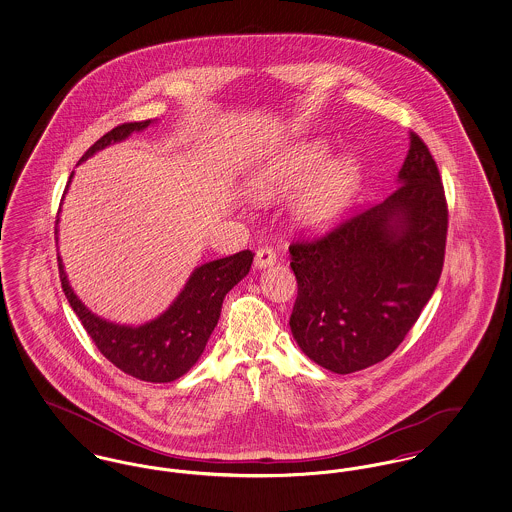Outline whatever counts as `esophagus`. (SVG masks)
I'll return each mask as SVG.
<instances>
[{
    "instance_id": "esophagus-1",
    "label": "esophagus",
    "mask_w": 512,
    "mask_h": 512,
    "mask_svg": "<svg viewBox=\"0 0 512 512\" xmlns=\"http://www.w3.org/2000/svg\"><path fill=\"white\" fill-rule=\"evenodd\" d=\"M276 263V253H274V249H270V247H261V249H257V253H255V268H267L272 267Z\"/></svg>"
}]
</instances>
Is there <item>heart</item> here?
Returning a JSON list of instances; mask_svg holds the SVG:
<instances>
[{"label":"heart","instance_id":"1","mask_svg":"<svg viewBox=\"0 0 512 512\" xmlns=\"http://www.w3.org/2000/svg\"><path fill=\"white\" fill-rule=\"evenodd\" d=\"M328 157L326 142H301L253 172L247 190L255 199L272 201L307 185L293 207V220L309 234L328 232L349 211L363 182V163L355 155H341L324 166Z\"/></svg>","mask_w":512,"mask_h":512}]
</instances>
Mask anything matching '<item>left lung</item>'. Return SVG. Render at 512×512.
I'll use <instances>...</instances> for the list:
<instances>
[{
	"label": "left lung",
	"instance_id": "1",
	"mask_svg": "<svg viewBox=\"0 0 512 512\" xmlns=\"http://www.w3.org/2000/svg\"><path fill=\"white\" fill-rule=\"evenodd\" d=\"M397 188L317 242L290 245L299 349L336 374L390 357L438 286L447 205L438 165L411 132Z\"/></svg>",
	"mask_w": 512,
	"mask_h": 512
}]
</instances>
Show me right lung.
<instances>
[{
	"instance_id": "add662e5",
	"label": "right lung",
	"mask_w": 512,
	"mask_h": 512,
	"mask_svg": "<svg viewBox=\"0 0 512 512\" xmlns=\"http://www.w3.org/2000/svg\"><path fill=\"white\" fill-rule=\"evenodd\" d=\"M153 122L155 121L126 122L113 128L82 155L80 163L105 147L124 142L132 132L146 130ZM73 176L74 172L69 178V184ZM57 234L59 228H55V236ZM253 255L255 253L245 249L236 255L195 267L169 309L140 326L117 324L92 313L71 288L63 267V259L59 255L57 263L63 292L67 295L76 317L80 318L84 330L98 345L101 355L117 368H121L122 372L138 380L161 384L184 376L197 363L219 322L226 293L247 276L253 263Z\"/></svg>"
}]
</instances>
